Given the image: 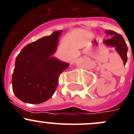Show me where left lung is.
Wrapping results in <instances>:
<instances>
[{"label":"left lung","instance_id":"1","mask_svg":"<svg viewBox=\"0 0 134 134\" xmlns=\"http://www.w3.org/2000/svg\"><path fill=\"white\" fill-rule=\"evenodd\" d=\"M105 33L107 36H111V38L104 40L103 43L108 47L115 48L116 51L118 52L123 60L124 65H125L127 62L128 47L123 37L121 34H119L117 32L112 30H106Z\"/></svg>","mask_w":134,"mask_h":134}]
</instances>
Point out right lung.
<instances>
[{
  "label": "right lung",
  "mask_w": 134,
  "mask_h": 134,
  "mask_svg": "<svg viewBox=\"0 0 134 134\" xmlns=\"http://www.w3.org/2000/svg\"><path fill=\"white\" fill-rule=\"evenodd\" d=\"M62 32L56 31L27 44L17 55L12 76V89L15 95L23 102L40 104L54 93L59 75L69 66L52 56Z\"/></svg>",
  "instance_id": "obj_1"
}]
</instances>
